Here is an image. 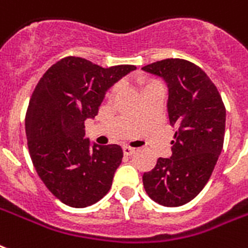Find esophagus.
Returning a JSON list of instances; mask_svg holds the SVG:
<instances>
[{
    "label": "esophagus",
    "instance_id": "obj_1",
    "mask_svg": "<svg viewBox=\"0 0 248 248\" xmlns=\"http://www.w3.org/2000/svg\"><path fill=\"white\" fill-rule=\"evenodd\" d=\"M137 152V149L131 148V147H124V156H132Z\"/></svg>",
    "mask_w": 248,
    "mask_h": 248
}]
</instances>
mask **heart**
I'll list each match as a JSON object with an SVG mask.
<instances>
[{
	"instance_id": "obj_1",
	"label": "heart",
	"mask_w": 248,
	"mask_h": 248,
	"mask_svg": "<svg viewBox=\"0 0 248 248\" xmlns=\"http://www.w3.org/2000/svg\"><path fill=\"white\" fill-rule=\"evenodd\" d=\"M155 83H157V82H151V83H148L147 86H149V84H155Z\"/></svg>"
}]
</instances>
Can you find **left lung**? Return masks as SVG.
Here are the masks:
<instances>
[{"mask_svg": "<svg viewBox=\"0 0 248 248\" xmlns=\"http://www.w3.org/2000/svg\"><path fill=\"white\" fill-rule=\"evenodd\" d=\"M141 69L168 84L169 121L177 128L171 156L158 158L143 174V185L156 203L179 207L191 202L211 178L224 145L225 105L217 87L192 62L166 58Z\"/></svg>", "mask_w": 248, "mask_h": 248, "instance_id": "1", "label": "left lung"}]
</instances>
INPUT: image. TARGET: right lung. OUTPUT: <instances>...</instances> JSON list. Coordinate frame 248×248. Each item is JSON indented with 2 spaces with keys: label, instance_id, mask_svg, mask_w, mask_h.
<instances>
[{
  "label": "right lung",
  "instance_id": "add662e5",
  "mask_svg": "<svg viewBox=\"0 0 248 248\" xmlns=\"http://www.w3.org/2000/svg\"><path fill=\"white\" fill-rule=\"evenodd\" d=\"M135 69H104L80 57H65L46 70L33 90L26 113L30 156L49 191L69 207L92 205L110 190L122 148L91 147L84 121L94 118L105 92Z\"/></svg>",
  "mask_w": 248,
  "mask_h": 248
}]
</instances>
